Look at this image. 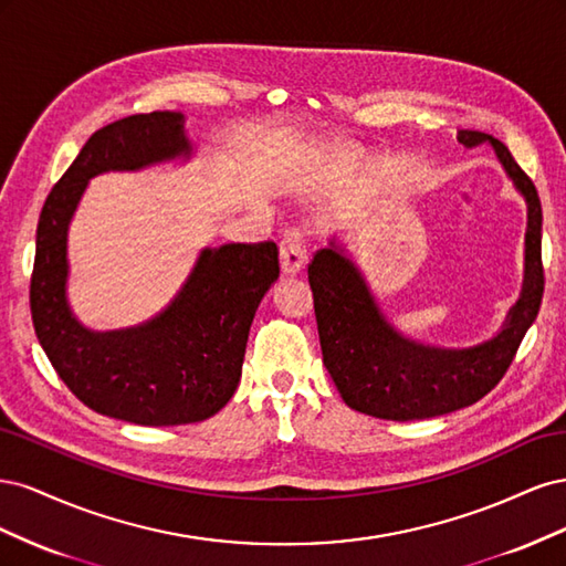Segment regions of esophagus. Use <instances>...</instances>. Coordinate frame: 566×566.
I'll list each match as a JSON object with an SVG mask.
<instances>
[{
    "label": "esophagus",
    "mask_w": 566,
    "mask_h": 566,
    "mask_svg": "<svg viewBox=\"0 0 566 566\" xmlns=\"http://www.w3.org/2000/svg\"><path fill=\"white\" fill-rule=\"evenodd\" d=\"M306 262V233L302 229H287L281 238V269L283 273H297Z\"/></svg>",
    "instance_id": "esophagus-1"
}]
</instances>
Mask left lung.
Wrapping results in <instances>:
<instances>
[{
  "instance_id": "obj_1",
  "label": "left lung",
  "mask_w": 566,
  "mask_h": 566,
  "mask_svg": "<svg viewBox=\"0 0 566 566\" xmlns=\"http://www.w3.org/2000/svg\"><path fill=\"white\" fill-rule=\"evenodd\" d=\"M465 146L489 142L528 205L526 271L522 297L505 328L472 349H432L403 339L380 314L361 273L335 248H323L310 264L323 364L342 399L358 413L382 420H422L476 403L503 380L543 300L541 200L534 181L507 146L484 132L462 129Z\"/></svg>"
}]
</instances>
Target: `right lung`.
<instances>
[{
	"label": "right lung",
	"instance_id": "add662e5",
	"mask_svg": "<svg viewBox=\"0 0 566 566\" xmlns=\"http://www.w3.org/2000/svg\"><path fill=\"white\" fill-rule=\"evenodd\" d=\"M188 153L181 113H139L101 127L51 188L38 224L30 312L44 354L84 406L146 427L200 422L227 406L256 306L281 271L276 243H229L202 250L181 293L153 321L113 333L75 321L65 300V238L84 186L108 169Z\"/></svg>",
	"mask_w": 566,
	"mask_h": 566
}]
</instances>
